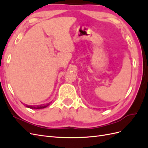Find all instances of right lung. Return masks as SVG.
Returning a JSON list of instances; mask_svg holds the SVG:
<instances>
[{
	"mask_svg": "<svg viewBox=\"0 0 148 148\" xmlns=\"http://www.w3.org/2000/svg\"><path fill=\"white\" fill-rule=\"evenodd\" d=\"M49 105V104H47L46 105H39V106H26V107H28V108L32 109H44L46 108Z\"/></svg>",
	"mask_w": 148,
	"mask_h": 148,
	"instance_id": "obj_1",
	"label": "right lung"
}]
</instances>
